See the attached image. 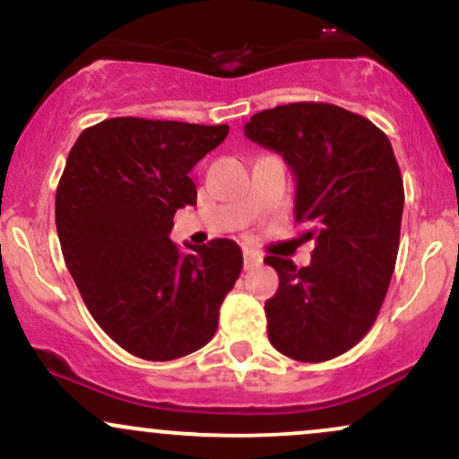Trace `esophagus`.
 Returning <instances> with one entry per match:
<instances>
[{
    "mask_svg": "<svg viewBox=\"0 0 459 459\" xmlns=\"http://www.w3.org/2000/svg\"><path fill=\"white\" fill-rule=\"evenodd\" d=\"M261 255H256L255 250H247L244 247V270H255V267L261 265Z\"/></svg>",
    "mask_w": 459,
    "mask_h": 459,
    "instance_id": "1",
    "label": "esophagus"
}]
</instances>
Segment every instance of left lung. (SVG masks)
Returning a JSON list of instances; mask_svg holds the SVG:
<instances>
[{"label":"left lung","instance_id":"1","mask_svg":"<svg viewBox=\"0 0 459 459\" xmlns=\"http://www.w3.org/2000/svg\"><path fill=\"white\" fill-rule=\"evenodd\" d=\"M244 134L291 168L296 222L315 244L307 267L265 256L281 281L265 302L270 343L299 362L345 354L376 321L397 261L403 178L391 140L330 103L263 109Z\"/></svg>","mask_w":459,"mask_h":459}]
</instances>
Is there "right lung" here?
Returning a JSON list of instances; mask_svg holds the SVG:
<instances>
[{"mask_svg": "<svg viewBox=\"0 0 459 459\" xmlns=\"http://www.w3.org/2000/svg\"><path fill=\"white\" fill-rule=\"evenodd\" d=\"M229 125L123 116L82 131L56 192L62 255L88 310L129 354L175 360L218 330L241 273L233 239L183 255L170 241L177 209L196 204L189 172Z\"/></svg>", "mask_w": 459, "mask_h": 459, "instance_id": "add662e5", "label": "right lung"}]
</instances>
